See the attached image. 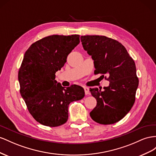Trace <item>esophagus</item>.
<instances>
[{
    "mask_svg": "<svg viewBox=\"0 0 156 156\" xmlns=\"http://www.w3.org/2000/svg\"><path fill=\"white\" fill-rule=\"evenodd\" d=\"M83 89H84V91H85L86 95H89V94H90V89H89L87 87H84Z\"/></svg>",
    "mask_w": 156,
    "mask_h": 156,
    "instance_id": "34e87169",
    "label": "esophagus"
}]
</instances>
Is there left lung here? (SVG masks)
Here are the masks:
<instances>
[{"instance_id":"obj_1","label":"left lung","mask_w":156,"mask_h":156,"mask_svg":"<svg viewBox=\"0 0 156 156\" xmlns=\"http://www.w3.org/2000/svg\"><path fill=\"white\" fill-rule=\"evenodd\" d=\"M80 39L84 50L94 61L95 74H106L110 82L103 91L90 88L97 102L90 116L103 125L116 123L135 103L139 86L135 62L126 48L115 40L99 35L82 36Z\"/></svg>"}]
</instances>
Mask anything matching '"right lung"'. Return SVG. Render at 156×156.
Here are the masks:
<instances>
[{"label": "right lung", "instance_id": "add662e5", "mask_svg": "<svg viewBox=\"0 0 156 156\" xmlns=\"http://www.w3.org/2000/svg\"><path fill=\"white\" fill-rule=\"evenodd\" d=\"M80 43V35H51L33 43L25 53L18 73L21 95L37 122L49 127L66 122L69 105L85 96L77 85L65 87L57 82L55 73Z\"/></svg>", "mask_w": 156, "mask_h": 156}]
</instances>
